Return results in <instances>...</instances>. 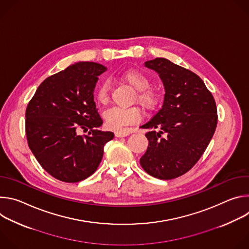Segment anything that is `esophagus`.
<instances>
[{"mask_svg":"<svg viewBox=\"0 0 249 249\" xmlns=\"http://www.w3.org/2000/svg\"><path fill=\"white\" fill-rule=\"evenodd\" d=\"M130 131H126V130H120V131H116L115 132V136L116 137H119V138H121V137H126V136H128V135H130Z\"/></svg>","mask_w":249,"mask_h":249,"instance_id":"1","label":"esophagus"}]
</instances>
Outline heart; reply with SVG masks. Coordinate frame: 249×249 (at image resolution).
<instances>
[{"mask_svg": "<svg viewBox=\"0 0 249 249\" xmlns=\"http://www.w3.org/2000/svg\"><path fill=\"white\" fill-rule=\"evenodd\" d=\"M120 78L123 82L127 83L137 90L134 100H136L142 107L147 110H151L156 107L159 97L157 92L149 88L151 81L146 74L137 69H129L120 75ZM109 82L101 81L96 87L94 92L96 101L101 105L107 103L109 100ZM103 118L107 128L120 130L128 125L139 122L142 118V114L136 106H130V107L113 106V107L104 111Z\"/></svg>", "mask_w": 249, "mask_h": 249, "instance_id": "heart-1", "label": "heart"}]
</instances>
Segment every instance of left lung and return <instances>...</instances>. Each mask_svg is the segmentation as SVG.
Returning a JSON list of instances; mask_svg holds the SVG:
<instances>
[{
	"label": "left lung",
	"instance_id": "1",
	"mask_svg": "<svg viewBox=\"0 0 249 249\" xmlns=\"http://www.w3.org/2000/svg\"><path fill=\"white\" fill-rule=\"evenodd\" d=\"M145 66L160 75L165 94L162 107L141 127L151 131L140 163L156 178L169 180L189 171L207 149L218 123L216 101L190 70L165 58Z\"/></svg>",
	"mask_w": 249,
	"mask_h": 249
}]
</instances>
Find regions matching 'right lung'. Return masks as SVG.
<instances>
[{
    "instance_id": "add662e5",
    "label": "right lung",
    "mask_w": 249,
    "mask_h": 249,
    "mask_svg": "<svg viewBox=\"0 0 249 249\" xmlns=\"http://www.w3.org/2000/svg\"><path fill=\"white\" fill-rule=\"evenodd\" d=\"M106 68L80 62L45 79L28 102L25 133L28 147L40 165L56 179L75 183L98 167L104 145L114 134L102 125L93 90ZM90 132L80 135L81 130Z\"/></svg>"
}]
</instances>
